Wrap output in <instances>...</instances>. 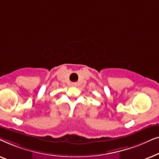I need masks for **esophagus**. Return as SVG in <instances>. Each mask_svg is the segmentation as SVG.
Instances as JSON below:
<instances>
[{
  "mask_svg": "<svg viewBox=\"0 0 159 159\" xmlns=\"http://www.w3.org/2000/svg\"><path fill=\"white\" fill-rule=\"evenodd\" d=\"M71 86H73V87L77 86V82H72V83H71Z\"/></svg>",
  "mask_w": 159,
  "mask_h": 159,
  "instance_id": "esophagus-1",
  "label": "esophagus"
}]
</instances>
